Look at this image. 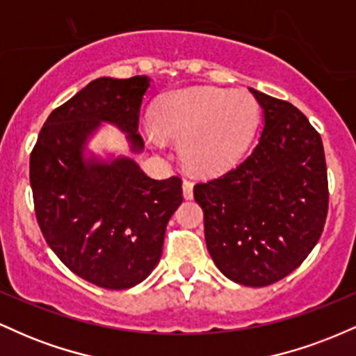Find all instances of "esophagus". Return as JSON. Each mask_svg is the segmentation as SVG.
I'll list each match as a JSON object with an SVG mask.
<instances>
[{"instance_id":"obj_1","label":"esophagus","mask_w":356,"mask_h":356,"mask_svg":"<svg viewBox=\"0 0 356 356\" xmlns=\"http://www.w3.org/2000/svg\"><path fill=\"white\" fill-rule=\"evenodd\" d=\"M194 184L191 181H187V179H184L182 181V194H184V199H192V195H194Z\"/></svg>"}]
</instances>
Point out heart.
I'll list each match as a JSON object with an SVG mask.
<instances>
[{
	"label": "heart",
	"instance_id": "obj_1",
	"mask_svg": "<svg viewBox=\"0 0 356 356\" xmlns=\"http://www.w3.org/2000/svg\"><path fill=\"white\" fill-rule=\"evenodd\" d=\"M259 108L243 90L189 87L164 97L152 112L150 142H181V155L191 169L222 172L243 157L254 137Z\"/></svg>",
	"mask_w": 356,
	"mask_h": 356
}]
</instances>
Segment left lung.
<instances>
[{
	"label": "left lung",
	"mask_w": 356,
	"mask_h": 356,
	"mask_svg": "<svg viewBox=\"0 0 356 356\" xmlns=\"http://www.w3.org/2000/svg\"><path fill=\"white\" fill-rule=\"evenodd\" d=\"M263 108L259 142L244 162L197 184L204 236L216 266L261 288L295 271L320 239L328 177L320 134L289 102L249 88Z\"/></svg>",
	"instance_id": "1"
}]
</instances>
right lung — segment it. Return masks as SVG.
Segmentation results:
<instances>
[{"label":"right lung","instance_id":"add662e5","mask_svg":"<svg viewBox=\"0 0 356 356\" xmlns=\"http://www.w3.org/2000/svg\"><path fill=\"white\" fill-rule=\"evenodd\" d=\"M145 75L102 76L50 113L30 155V184L40 229L61 263L88 283L129 289L162 256L169 219L182 202V181H155L134 159L88 150L105 124L140 154L138 112L150 88Z\"/></svg>","mask_w":356,"mask_h":356}]
</instances>
